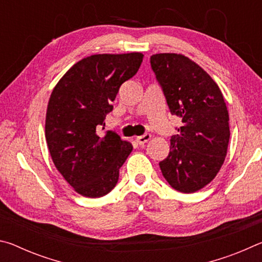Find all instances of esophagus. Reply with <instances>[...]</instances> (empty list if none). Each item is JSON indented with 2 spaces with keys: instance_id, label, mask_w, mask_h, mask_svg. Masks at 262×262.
<instances>
[{
  "instance_id": "1",
  "label": "esophagus",
  "mask_w": 262,
  "mask_h": 262,
  "mask_svg": "<svg viewBox=\"0 0 262 262\" xmlns=\"http://www.w3.org/2000/svg\"><path fill=\"white\" fill-rule=\"evenodd\" d=\"M150 137H151V135H150V134H143V135H141V136H137L136 137L137 144L143 145L144 143H147V142L150 140Z\"/></svg>"
}]
</instances>
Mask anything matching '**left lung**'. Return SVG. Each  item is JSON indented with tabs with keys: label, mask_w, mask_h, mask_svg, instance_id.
I'll list each match as a JSON object with an SVG mask.
<instances>
[{
	"label": "left lung",
	"mask_w": 262,
	"mask_h": 262,
	"mask_svg": "<svg viewBox=\"0 0 262 262\" xmlns=\"http://www.w3.org/2000/svg\"><path fill=\"white\" fill-rule=\"evenodd\" d=\"M150 64L171 114L183 122L159 167L172 188L194 193L215 178L227 156V105L214 79L185 55L155 54Z\"/></svg>",
	"instance_id": "obj_1"
}]
</instances>
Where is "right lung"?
I'll return each instance as SVG.
<instances>
[{"label": "right lung", "instance_id": "add662e5", "mask_svg": "<svg viewBox=\"0 0 262 262\" xmlns=\"http://www.w3.org/2000/svg\"><path fill=\"white\" fill-rule=\"evenodd\" d=\"M142 53L96 54L78 61L53 90L46 141L57 171L78 194L100 198L112 190L132 152L117 133L98 134L123 82L137 73Z\"/></svg>", "mask_w": 262, "mask_h": 262}]
</instances>
